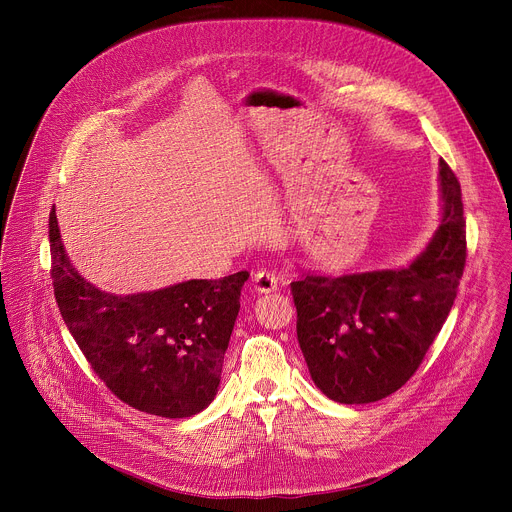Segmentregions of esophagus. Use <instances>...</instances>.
<instances>
[{
  "label": "esophagus",
  "instance_id": "esophagus-1",
  "mask_svg": "<svg viewBox=\"0 0 512 512\" xmlns=\"http://www.w3.org/2000/svg\"><path fill=\"white\" fill-rule=\"evenodd\" d=\"M253 289L257 294H271V291H277V277L269 271H259L253 277Z\"/></svg>",
  "mask_w": 512,
  "mask_h": 512
}]
</instances>
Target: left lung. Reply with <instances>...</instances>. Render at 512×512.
<instances>
[{
    "label": "left lung",
    "mask_w": 512,
    "mask_h": 512,
    "mask_svg": "<svg viewBox=\"0 0 512 512\" xmlns=\"http://www.w3.org/2000/svg\"><path fill=\"white\" fill-rule=\"evenodd\" d=\"M437 180L440 225L413 261L336 277L300 269L291 281L312 381L336 403H375L401 389L454 306L466 265L464 206L444 160Z\"/></svg>",
    "instance_id": "1"
}]
</instances>
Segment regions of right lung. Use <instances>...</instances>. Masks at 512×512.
Segmentation results:
<instances>
[{"label": "right lung", "mask_w": 512, "mask_h": 512, "mask_svg": "<svg viewBox=\"0 0 512 512\" xmlns=\"http://www.w3.org/2000/svg\"><path fill=\"white\" fill-rule=\"evenodd\" d=\"M48 223L54 296L99 379L123 403L150 415L184 419L206 409L221 385L249 273L117 296L72 267L54 206Z\"/></svg>", "instance_id": "right-lung-1"}]
</instances>
